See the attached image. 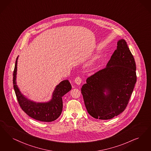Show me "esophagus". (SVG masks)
<instances>
[{
  "mask_svg": "<svg viewBox=\"0 0 151 151\" xmlns=\"http://www.w3.org/2000/svg\"><path fill=\"white\" fill-rule=\"evenodd\" d=\"M81 78L80 77V76H78V77H77V78H76L75 79V83L77 85H80L81 83Z\"/></svg>",
  "mask_w": 151,
  "mask_h": 151,
  "instance_id": "esophagus-1",
  "label": "esophagus"
}]
</instances>
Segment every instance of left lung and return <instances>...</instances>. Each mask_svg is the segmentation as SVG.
Segmentation results:
<instances>
[{
  "instance_id": "obj_1",
  "label": "left lung",
  "mask_w": 151,
  "mask_h": 151,
  "mask_svg": "<svg viewBox=\"0 0 151 151\" xmlns=\"http://www.w3.org/2000/svg\"><path fill=\"white\" fill-rule=\"evenodd\" d=\"M135 71L133 54L126 41L121 39L106 67L88 78L82 86L89 114L97 119L109 120L122 113L137 82Z\"/></svg>"
}]
</instances>
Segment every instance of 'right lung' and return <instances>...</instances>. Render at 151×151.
Wrapping results in <instances>:
<instances>
[{
    "label": "right lung",
    "instance_id": "right-lung-1",
    "mask_svg": "<svg viewBox=\"0 0 151 151\" xmlns=\"http://www.w3.org/2000/svg\"><path fill=\"white\" fill-rule=\"evenodd\" d=\"M17 60L18 57L16 60L13 74V84L21 108L27 115L36 120L43 122H52L55 120L59 117L62 111V97L72 88L69 81L63 80L57 85L53 93L52 99L48 102L36 103L30 101L21 93L16 84Z\"/></svg>",
    "mask_w": 151,
    "mask_h": 151
}]
</instances>
